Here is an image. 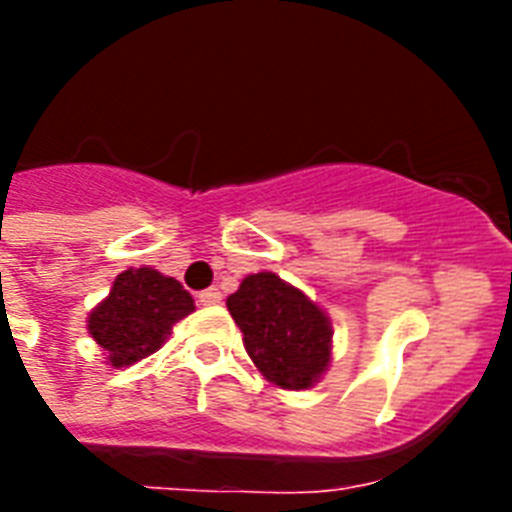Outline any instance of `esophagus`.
I'll list each match as a JSON object with an SVG mask.
<instances>
[{"label":"esophagus","mask_w":512,"mask_h":512,"mask_svg":"<svg viewBox=\"0 0 512 512\" xmlns=\"http://www.w3.org/2000/svg\"><path fill=\"white\" fill-rule=\"evenodd\" d=\"M196 300H199V305H220L223 303V295L217 289H204V292L196 295Z\"/></svg>","instance_id":"1"}]
</instances>
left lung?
<instances>
[{"label": "left lung", "instance_id": "left-lung-1", "mask_svg": "<svg viewBox=\"0 0 512 512\" xmlns=\"http://www.w3.org/2000/svg\"><path fill=\"white\" fill-rule=\"evenodd\" d=\"M244 348L263 377L287 390H308L332 361V324L319 305L276 273H252L228 297Z\"/></svg>", "mask_w": 512, "mask_h": 512}]
</instances>
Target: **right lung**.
Here are the masks:
<instances>
[{"label": "right lung", "mask_w": 512, "mask_h": 512, "mask_svg": "<svg viewBox=\"0 0 512 512\" xmlns=\"http://www.w3.org/2000/svg\"><path fill=\"white\" fill-rule=\"evenodd\" d=\"M193 311V297L172 276L154 268H130L116 276L87 329L108 353L111 366H130L162 348L177 321Z\"/></svg>", "instance_id": "right-lung-1"}]
</instances>
